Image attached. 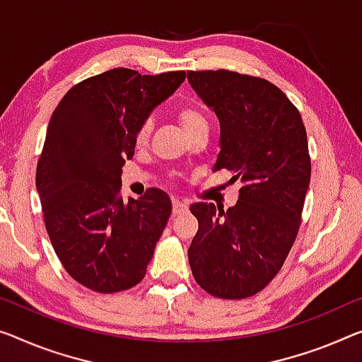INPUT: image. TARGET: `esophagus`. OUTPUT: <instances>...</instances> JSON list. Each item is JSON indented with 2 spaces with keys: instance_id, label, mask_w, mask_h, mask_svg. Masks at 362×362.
I'll return each instance as SVG.
<instances>
[{
  "instance_id": "esophagus-1",
  "label": "esophagus",
  "mask_w": 362,
  "mask_h": 362,
  "mask_svg": "<svg viewBox=\"0 0 362 362\" xmlns=\"http://www.w3.org/2000/svg\"><path fill=\"white\" fill-rule=\"evenodd\" d=\"M187 209H188V206L185 203L177 202V199L172 202V213H174V214H182V213H185Z\"/></svg>"
}]
</instances>
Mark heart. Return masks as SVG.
Segmentation results:
<instances>
[{
	"instance_id": "heart-1",
	"label": "heart",
	"mask_w": 362,
	"mask_h": 362,
	"mask_svg": "<svg viewBox=\"0 0 362 362\" xmlns=\"http://www.w3.org/2000/svg\"><path fill=\"white\" fill-rule=\"evenodd\" d=\"M177 118H179L180 127L183 128V132L187 133V136H190V134L197 132H202V129H209V122H208L206 113L193 104L180 105L179 110H177ZM153 127L154 123L151 118H144L143 122L138 123V127L134 128V134H133L136 148H144L149 143L151 133H153Z\"/></svg>"
}]
</instances>
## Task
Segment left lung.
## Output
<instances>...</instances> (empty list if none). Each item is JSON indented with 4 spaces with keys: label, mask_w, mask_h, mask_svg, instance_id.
<instances>
[{
    "label": "left lung",
    "mask_w": 362,
    "mask_h": 362,
    "mask_svg": "<svg viewBox=\"0 0 362 362\" xmlns=\"http://www.w3.org/2000/svg\"><path fill=\"white\" fill-rule=\"evenodd\" d=\"M219 118L214 170L239 179V202L224 211L193 203L198 230L188 249L193 278L221 299H245L276 276L293 247L310 182L305 127L296 105L269 81L229 69L187 71Z\"/></svg>",
    "instance_id": "8db88e82"
}]
</instances>
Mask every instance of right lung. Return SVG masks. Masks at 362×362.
<instances>
[{"mask_svg":"<svg viewBox=\"0 0 362 362\" xmlns=\"http://www.w3.org/2000/svg\"><path fill=\"white\" fill-rule=\"evenodd\" d=\"M183 81L185 71L109 69L73 86L52 113L35 185L53 250L84 288L120 293L146 274L172 203L158 188L123 202L122 167L134 128Z\"/></svg>","mask_w":362,"mask_h":362,"instance_id":"obj_1","label":"right lung"}]
</instances>
